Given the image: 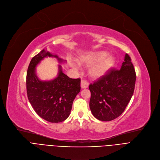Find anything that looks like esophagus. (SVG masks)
I'll list each match as a JSON object with an SVG mask.
<instances>
[{
    "mask_svg": "<svg viewBox=\"0 0 160 160\" xmlns=\"http://www.w3.org/2000/svg\"><path fill=\"white\" fill-rule=\"evenodd\" d=\"M81 87L82 88H87L88 87V82L84 79H82L81 81Z\"/></svg>",
    "mask_w": 160,
    "mask_h": 160,
    "instance_id": "esophagus-1",
    "label": "esophagus"
}]
</instances>
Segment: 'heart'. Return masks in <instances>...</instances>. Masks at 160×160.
<instances>
[{"label":"heart","instance_id":"b5f03b06","mask_svg":"<svg viewBox=\"0 0 160 160\" xmlns=\"http://www.w3.org/2000/svg\"><path fill=\"white\" fill-rule=\"evenodd\" d=\"M108 53L103 51L90 52L85 55L77 58L76 61L79 65H90L89 73L93 78H99L107 73L115 64V58L111 56H106ZM73 69H77V66L73 62L70 63Z\"/></svg>","mask_w":160,"mask_h":160}]
</instances>
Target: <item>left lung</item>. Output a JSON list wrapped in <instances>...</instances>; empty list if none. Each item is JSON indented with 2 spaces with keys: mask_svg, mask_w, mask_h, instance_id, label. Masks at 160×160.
<instances>
[{
  "mask_svg": "<svg viewBox=\"0 0 160 160\" xmlns=\"http://www.w3.org/2000/svg\"><path fill=\"white\" fill-rule=\"evenodd\" d=\"M135 80L131 58L126 54L119 70L111 68L89 85V105L93 116L102 121H111L118 117L133 96Z\"/></svg>",
  "mask_w": 160,
  "mask_h": 160,
  "instance_id": "obj_1",
  "label": "left lung"
}]
</instances>
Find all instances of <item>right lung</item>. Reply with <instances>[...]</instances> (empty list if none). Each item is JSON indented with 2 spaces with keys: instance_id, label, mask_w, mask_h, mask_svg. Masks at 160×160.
Masks as SVG:
<instances>
[{
  "instance_id": "obj_1",
  "label": "right lung",
  "mask_w": 160,
  "mask_h": 160,
  "mask_svg": "<svg viewBox=\"0 0 160 160\" xmlns=\"http://www.w3.org/2000/svg\"><path fill=\"white\" fill-rule=\"evenodd\" d=\"M47 57H54L60 63L65 62L55 55L43 49L30 60L27 73L28 99L35 112L49 122L58 123L69 117L72 104L80 92L81 79H72L62 72L58 66L57 77L51 81H41L36 73V67Z\"/></svg>"
}]
</instances>
